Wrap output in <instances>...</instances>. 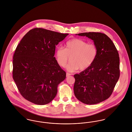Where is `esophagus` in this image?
<instances>
[{
    "label": "esophagus",
    "mask_w": 132,
    "mask_h": 132,
    "mask_svg": "<svg viewBox=\"0 0 132 132\" xmlns=\"http://www.w3.org/2000/svg\"><path fill=\"white\" fill-rule=\"evenodd\" d=\"M71 74V73H69V72H67L66 73V76H67V77H69V76H70Z\"/></svg>",
    "instance_id": "esophagus-1"
}]
</instances>
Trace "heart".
<instances>
[{
    "label": "heart",
    "instance_id": "heart-1",
    "mask_svg": "<svg viewBox=\"0 0 132 132\" xmlns=\"http://www.w3.org/2000/svg\"><path fill=\"white\" fill-rule=\"evenodd\" d=\"M98 54V49L94 43H88L84 40L74 38L68 41L64 49L59 47L55 52V57L58 64L64 67L70 57L71 62L67 65V70L75 72L79 69H87L94 63Z\"/></svg>",
    "mask_w": 132,
    "mask_h": 132
}]
</instances>
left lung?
Wrapping results in <instances>:
<instances>
[{"instance_id":"1","label":"left lung","mask_w":132,"mask_h":132,"mask_svg":"<svg viewBox=\"0 0 132 132\" xmlns=\"http://www.w3.org/2000/svg\"><path fill=\"white\" fill-rule=\"evenodd\" d=\"M92 39L98 49L91 67L75 74L73 91L86 104H95L108 99L120 77V57L114 43L106 35L98 32L77 34Z\"/></svg>"}]
</instances>
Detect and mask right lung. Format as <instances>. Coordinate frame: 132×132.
Instances as JSON below:
<instances>
[{
  "mask_svg": "<svg viewBox=\"0 0 132 132\" xmlns=\"http://www.w3.org/2000/svg\"><path fill=\"white\" fill-rule=\"evenodd\" d=\"M69 34L42 28L30 30L13 56V79L24 99L37 105L50 102L66 77L54 57L55 46Z\"/></svg>",
  "mask_w": 132,
  "mask_h": 132,
  "instance_id": "add662e5",
  "label": "right lung"
}]
</instances>
